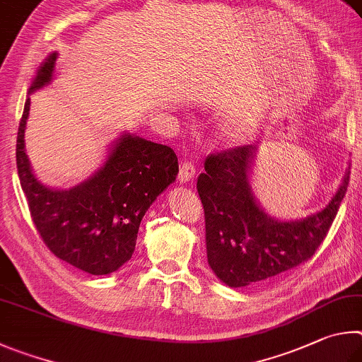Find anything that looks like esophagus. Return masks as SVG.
<instances>
[{
	"instance_id": "34e87169",
	"label": "esophagus",
	"mask_w": 362,
	"mask_h": 362,
	"mask_svg": "<svg viewBox=\"0 0 362 362\" xmlns=\"http://www.w3.org/2000/svg\"><path fill=\"white\" fill-rule=\"evenodd\" d=\"M194 176H195V167H194V163L192 162H182V165H181V168H180V181L181 182H191L192 180H194Z\"/></svg>"
}]
</instances>
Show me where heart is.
I'll list each match as a JSON object with an SVG mask.
<instances>
[{
	"instance_id": "1",
	"label": "heart",
	"mask_w": 362,
	"mask_h": 362,
	"mask_svg": "<svg viewBox=\"0 0 362 362\" xmlns=\"http://www.w3.org/2000/svg\"><path fill=\"white\" fill-rule=\"evenodd\" d=\"M252 136V130L246 125H230L223 133L224 141L229 146H240Z\"/></svg>"
}]
</instances>
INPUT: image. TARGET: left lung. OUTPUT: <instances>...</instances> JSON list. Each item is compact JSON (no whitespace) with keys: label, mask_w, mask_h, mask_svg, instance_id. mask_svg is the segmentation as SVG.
Returning <instances> with one entry per match:
<instances>
[{"label":"left lung","mask_w":362,"mask_h":362,"mask_svg":"<svg viewBox=\"0 0 362 362\" xmlns=\"http://www.w3.org/2000/svg\"><path fill=\"white\" fill-rule=\"evenodd\" d=\"M257 148L248 144L208 156L197 180L208 264L230 288L261 283L308 261L326 238L350 181L348 167L337 192L318 213L294 221L272 218L251 187Z\"/></svg>","instance_id":"obj_1"}]
</instances>
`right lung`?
<instances>
[{"mask_svg": "<svg viewBox=\"0 0 362 362\" xmlns=\"http://www.w3.org/2000/svg\"><path fill=\"white\" fill-rule=\"evenodd\" d=\"M59 52L42 60L28 88L17 133V171L42 242L62 261L90 275H110L130 261L141 219L175 182L177 157L165 144L124 132L86 181L54 189L37 180L25 152L30 95L54 79Z\"/></svg>", "mask_w": 362, "mask_h": 362, "instance_id": "add662e5", "label": "right lung"}]
</instances>
